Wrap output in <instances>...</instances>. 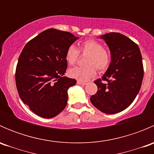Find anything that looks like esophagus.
Listing matches in <instances>:
<instances>
[{"mask_svg":"<svg viewBox=\"0 0 154 154\" xmlns=\"http://www.w3.org/2000/svg\"><path fill=\"white\" fill-rule=\"evenodd\" d=\"M77 85H80V86H85V85L86 84V83H85V82L80 81V80H77Z\"/></svg>","mask_w":154,"mask_h":154,"instance_id":"34e87169","label":"esophagus"}]
</instances>
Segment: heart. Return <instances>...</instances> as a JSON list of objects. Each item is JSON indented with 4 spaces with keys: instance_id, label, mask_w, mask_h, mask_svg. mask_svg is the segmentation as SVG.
Returning a JSON list of instances; mask_svg holds the SVG:
<instances>
[{
    "instance_id": "heart-1",
    "label": "heart",
    "mask_w": 154,
    "mask_h": 154,
    "mask_svg": "<svg viewBox=\"0 0 154 154\" xmlns=\"http://www.w3.org/2000/svg\"><path fill=\"white\" fill-rule=\"evenodd\" d=\"M79 50L85 54H88L86 60V66L83 67H74L68 71V75L71 78L80 81H86L94 77L96 74L95 67L100 71L107 69L110 64V54L103 46L95 40L89 39L79 45ZM79 51L74 45H71L66 53V60L70 65L77 61Z\"/></svg>"
}]
</instances>
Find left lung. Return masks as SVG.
<instances>
[{
  "label": "left lung",
  "mask_w": 154,
  "mask_h": 154,
  "mask_svg": "<svg viewBox=\"0 0 154 154\" xmlns=\"http://www.w3.org/2000/svg\"><path fill=\"white\" fill-rule=\"evenodd\" d=\"M100 38L108 45L111 62L102 79L94 81L97 91L90 100L102 112L116 114L130 106L140 90L144 76L142 54L134 42L119 32L106 33Z\"/></svg>",
  "instance_id": "left-lung-1"
}]
</instances>
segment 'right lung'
<instances>
[{
	"label": "right lung",
	"instance_id": "obj_1",
	"mask_svg": "<svg viewBox=\"0 0 154 154\" xmlns=\"http://www.w3.org/2000/svg\"><path fill=\"white\" fill-rule=\"evenodd\" d=\"M79 37L48 29L27 43L20 55L15 83L20 97L31 111L45 119L60 114L67 105L68 90L77 83L64 77L66 51Z\"/></svg>",
	"mask_w": 154,
	"mask_h": 154
}]
</instances>
